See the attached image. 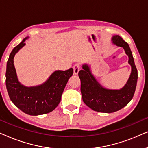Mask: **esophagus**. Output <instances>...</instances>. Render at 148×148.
I'll return each instance as SVG.
<instances>
[{
  "label": "esophagus",
  "mask_w": 148,
  "mask_h": 148,
  "mask_svg": "<svg viewBox=\"0 0 148 148\" xmlns=\"http://www.w3.org/2000/svg\"><path fill=\"white\" fill-rule=\"evenodd\" d=\"M73 73L75 75H77L79 71V69H80V64L79 63H76L74 64L73 66Z\"/></svg>",
  "instance_id": "34e87169"
}]
</instances>
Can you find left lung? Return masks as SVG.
Returning <instances> with one entry per match:
<instances>
[{
	"mask_svg": "<svg viewBox=\"0 0 148 148\" xmlns=\"http://www.w3.org/2000/svg\"><path fill=\"white\" fill-rule=\"evenodd\" d=\"M111 41L124 49L129 57L128 63L131 65V72L122 88L112 90L104 88L97 81L88 64H83V69L78 73L83 101L89 108L96 112L112 113L121 110L132 100L137 86V70L129 44L118 35L113 36Z\"/></svg>",
	"mask_w": 148,
	"mask_h": 148,
	"instance_id": "obj_1",
	"label": "left lung"
}]
</instances>
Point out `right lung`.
<instances>
[{
    "mask_svg": "<svg viewBox=\"0 0 148 148\" xmlns=\"http://www.w3.org/2000/svg\"><path fill=\"white\" fill-rule=\"evenodd\" d=\"M28 38H24L10 54L6 70V86L10 99L18 108L27 114L37 116L47 114L56 108L73 69L55 71L45 82L36 86L27 87L21 84L17 78L13 59L25 45Z\"/></svg>",
    "mask_w": 148,
    "mask_h": 148,
    "instance_id": "obj_1",
    "label": "right lung"
}]
</instances>
